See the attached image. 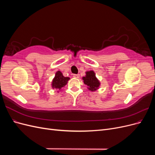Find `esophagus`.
<instances>
[{
  "label": "esophagus",
  "instance_id": "esophagus-1",
  "mask_svg": "<svg viewBox=\"0 0 155 155\" xmlns=\"http://www.w3.org/2000/svg\"><path fill=\"white\" fill-rule=\"evenodd\" d=\"M73 77L75 78H79V74H74Z\"/></svg>",
  "mask_w": 155,
  "mask_h": 155
}]
</instances>
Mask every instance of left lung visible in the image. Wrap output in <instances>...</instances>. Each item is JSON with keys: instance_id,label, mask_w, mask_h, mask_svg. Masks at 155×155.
Wrapping results in <instances>:
<instances>
[{"instance_id": "8db88e82", "label": "left lung", "mask_w": 155, "mask_h": 155, "mask_svg": "<svg viewBox=\"0 0 155 155\" xmlns=\"http://www.w3.org/2000/svg\"><path fill=\"white\" fill-rule=\"evenodd\" d=\"M84 83L87 85L88 89L91 91H95L99 87L100 83L95 76L94 71H88L86 72V76L83 78Z\"/></svg>"}]
</instances>
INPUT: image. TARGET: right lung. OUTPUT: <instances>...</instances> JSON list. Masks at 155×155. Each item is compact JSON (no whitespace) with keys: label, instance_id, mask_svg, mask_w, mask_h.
Instances as JSON below:
<instances>
[{"label":"right lung","instance_id":"add662e5","mask_svg":"<svg viewBox=\"0 0 155 155\" xmlns=\"http://www.w3.org/2000/svg\"><path fill=\"white\" fill-rule=\"evenodd\" d=\"M70 78L68 77L63 76L61 72L58 71L56 72L55 78L53 79L51 86H52V88H55L58 89V90H61L62 87L67 85V81Z\"/></svg>","mask_w":155,"mask_h":155}]
</instances>
